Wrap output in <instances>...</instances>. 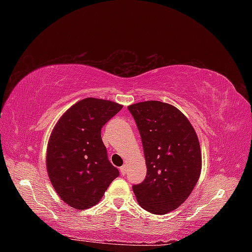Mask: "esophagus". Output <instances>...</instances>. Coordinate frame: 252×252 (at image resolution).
<instances>
[{
  "instance_id": "34e87169",
  "label": "esophagus",
  "mask_w": 252,
  "mask_h": 252,
  "mask_svg": "<svg viewBox=\"0 0 252 252\" xmlns=\"http://www.w3.org/2000/svg\"><path fill=\"white\" fill-rule=\"evenodd\" d=\"M120 172H121V175H126V165H122V167L120 168Z\"/></svg>"
}]
</instances>
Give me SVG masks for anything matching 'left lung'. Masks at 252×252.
I'll return each mask as SVG.
<instances>
[{"label": "left lung", "mask_w": 252, "mask_h": 252, "mask_svg": "<svg viewBox=\"0 0 252 252\" xmlns=\"http://www.w3.org/2000/svg\"><path fill=\"white\" fill-rule=\"evenodd\" d=\"M140 131L147 174L133 191L143 209L165 215L190 195L201 171L199 141L174 106L147 100L127 107Z\"/></svg>", "instance_id": "left-lung-1"}]
</instances>
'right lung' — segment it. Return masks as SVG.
I'll list each match as a JSON object with an SVG mask.
<instances>
[{
    "label": "right lung",
    "instance_id": "right-lung-1",
    "mask_svg": "<svg viewBox=\"0 0 252 252\" xmlns=\"http://www.w3.org/2000/svg\"><path fill=\"white\" fill-rule=\"evenodd\" d=\"M121 108L111 100L84 98L53 129L46 152L47 174L58 196L74 209L96 205L119 176L108 160L100 130Z\"/></svg>",
    "mask_w": 252,
    "mask_h": 252
}]
</instances>
